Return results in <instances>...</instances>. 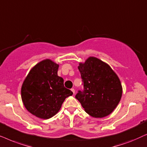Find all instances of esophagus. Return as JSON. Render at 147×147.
Wrapping results in <instances>:
<instances>
[{"mask_svg": "<svg viewBox=\"0 0 147 147\" xmlns=\"http://www.w3.org/2000/svg\"><path fill=\"white\" fill-rule=\"evenodd\" d=\"M71 91H72V93H73V94H75V89H71Z\"/></svg>", "mask_w": 147, "mask_h": 147, "instance_id": "esophagus-1", "label": "esophagus"}]
</instances>
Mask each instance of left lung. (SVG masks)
<instances>
[{"label":"left lung","instance_id":"obj_1","mask_svg":"<svg viewBox=\"0 0 147 147\" xmlns=\"http://www.w3.org/2000/svg\"><path fill=\"white\" fill-rule=\"evenodd\" d=\"M83 81L84 91L76 99L85 111L93 118H101L112 112L122 95L120 80L109 64L90 56L78 66Z\"/></svg>","mask_w":147,"mask_h":147}]
</instances>
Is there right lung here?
Here are the masks:
<instances>
[{"label": "right lung", "mask_w": 147, "mask_h": 147, "mask_svg": "<svg viewBox=\"0 0 147 147\" xmlns=\"http://www.w3.org/2000/svg\"><path fill=\"white\" fill-rule=\"evenodd\" d=\"M59 64L50 59L38 62L29 72L21 86V99L27 110L41 119L57 113L66 97L73 93L58 76Z\"/></svg>", "instance_id": "1"}]
</instances>
